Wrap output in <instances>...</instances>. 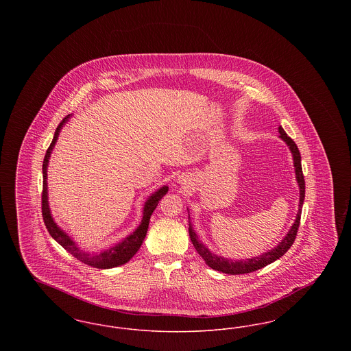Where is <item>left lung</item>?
Wrapping results in <instances>:
<instances>
[{"instance_id":"8db88e82","label":"left lung","mask_w":351,"mask_h":351,"mask_svg":"<svg viewBox=\"0 0 351 351\" xmlns=\"http://www.w3.org/2000/svg\"><path fill=\"white\" fill-rule=\"evenodd\" d=\"M279 133H280V138L288 145L289 150L292 152L296 180H298L299 189H300L299 212L296 215V219H295L292 228L289 229V232L284 237L283 241L279 242V245L276 247H274L272 250H268L267 252H263L262 255L249 258V259H242V261H233V259H228V258L219 256V255L213 254L208 247H205L201 243L197 234L195 233V230L192 229L191 219H189V237H191V241H192L195 249L200 254V256L205 261V263L209 267L216 269V271L223 272V274H229V275H242V274L254 272V271H256L259 268H263L265 266L269 265V263L275 262L276 259L282 258L284 254L289 250V247L293 245V242L296 239V234H298V229H299V225H300L301 209H302V204H304V199H305V180H304L302 168H301L300 151L298 149L296 143L285 134L282 126H279Z\"/></svg>"}]
</instances>
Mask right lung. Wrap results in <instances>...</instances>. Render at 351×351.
I'll return each instance as SVG.
<instances>
[{
	"instance_id": "obj_1",
	"label": "right lung",
	"mask_w": 351,
	"mask_h": 351,
	"mask_svg": "<svg viewBox=\"0 0 351 351\" xmlns=\"http://www.w3.org/2000/svg\"><path fill=\"white\" fill-rule=\"evenodd\" d=\"M69 118H71V114H68L67 117L64 118L59 123V126L56 128V132L53 134V139L51 142L50 147L46 151V155H45V159H43V168H42V171H43L42 216H43L45 225H46V228H47L51 237L60 246H63L69 254H72L76 259H79L80 262H83L85 265L92 266V267L102 268V269L122 266V265L128 263L133 258L135 252L139 250L141 245L143 243V239H145L146 233H147V229H149L151 215L155 210V208L158 206V202L167 193L168 186L167 185H163L162 188H159L145 202L142 222L136 228V230L130 234L129 237L123 238L116 246H112V247H109L106 250L100 251V252H86V251L82 250L79 247V245L69 235L64 233L56 225V222L53 221V218L51 216L50 206H49V193H47V166H49L51 152H52V149H53V146H55V143L58 141V136H59V133H60L63 125L67 123Z\"/></svg>"
}]
</instances>
